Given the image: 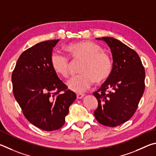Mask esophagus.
<instances>
[{
    "mask_svg": "<svg viewBox=\"0 0 156 156\" xmlns=\"http://www.w3.org/2000/svg\"><path fill=\"white\" fill-rule=\"evenodd\" d=\"M84 97L83 94H76V98L79 99H82V98Z\"/></svg>",
    "mask_w": 156,
    "mask_h": 156,
    "instance_id": "1",
    "label": "esophagus"
}]
</instances>
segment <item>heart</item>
I'll return each instance as SVG.
<instances>
[{
    "mask_svg": "<svg viewBox=\"0 0 156 156\" xmlns=\"http://www.w3.org/2000/svg\"><path fill=\"white\" fill-rule=\"evenodd\" d=\"M70 58L74 62H81L80 75L74 76L67 81L66 85L76 93L85 92L94 81L100 83L110 76L112 71V61L109 54L98 44L91 41L70 44L66 46ZM51 63L53 70L62 77L69 75L70 60L60 51L51 55Z\"/></svg>",
    "mask_w": 156,
    "mask_h": 156,
    "instance_id": "heart-1",
    "label": "heart"
}]
</instances>
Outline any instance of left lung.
<instances>
[{"instance_id": "8db88e82", "label": "left lung", "mask_w": 156, "mask_h": 156, "mask_svg": "<svg viewBox=\"0 0 156 156\" xmlns=\"http://www.w3.org/2000/svg\"><path fill=\"white\" fill-rule=\"evenodd\" d=\"M97 39L110 48L113 67L110 76L93 93L98 101L94 114L101 124L116 127L134 114L144 93L145 71L138 53L121 41L111 37Z\"/></svg>"}]
</instances>
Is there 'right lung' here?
Returning a JSON list of instances; mask_svg holds the SVG:
<instances>
[{
    "label": "right lung",
    "mask_w": 156,
    "mask_h": 156,
    "mask_svg": "<svg viewBox=\"0 0 156 156\" xmlns=\"http://www.w3.org/2000/svg\"><path fill=\"white\" fill-rule=\"evenodd\" d=\"M59 41H44L24 51L12 76L13 95L24 116L48 132L64 125L70 105L76 97L52 68V51ZM62 91L64 93L60 94Z\"/></svg>",
    "instance_id": "add662e5"
}]
</instances>
